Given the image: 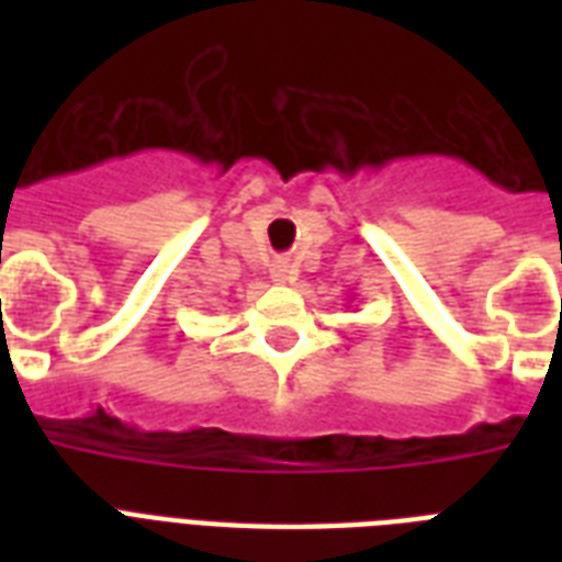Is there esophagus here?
Here are the masks:
<instances>
[{
  "label": "esophagus",
  "mask_w": 562,
  "mask_h": 562,
  "mask_svg": "<svg viewBox=\"0 0 562 562\" xmlns=\"http://www.w3.org/2000/svg\"><path fill=\"white\" fill-rule=\"evenodd\" d=\"M271 277L273 282H280V285H291V282L297 280V265L291 262L289 256H280V259H273Z\"/></svg>",
  "instance_id": "1"
}]
</instances>
